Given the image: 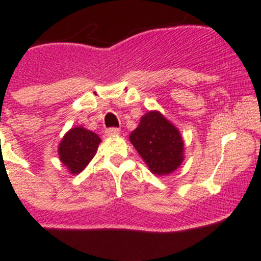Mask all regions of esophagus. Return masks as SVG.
I'll use <instances>...</instances> for the list:
<instances>
[{
  "instance_id": "1",
  "label": "esophagus",
  "mask_w": 261,
  "mask_h": 261,
  "mask_svg": "<svg viewBox=\"0 0 261 261\" xmlns=\"http://www.w3.org/2000/svg\"><path fill=\"white\" fill-rule=\"evenodd\" d=\"M118 134H120V130H118V128H116V127L107 128V130H106V135L107 136H116V135H118Z\"/></svg>"
}]
</instances>
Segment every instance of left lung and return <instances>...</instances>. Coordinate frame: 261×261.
I'll return each mask as SVG.
<instances>
[{"label":"left lung","instance_id":"8db88e82","mask_svg":"<svg viewBox=\"0 0 261 261\" xmlns=\"http://www.w3.org/2000/svg\"><path fill=\"white\" fill-rule=\"evenodd\" d=\"M130 141L150 172L159 177L177 170L184 160L180 131L159 111L141 116L139 126L130 134Z\"/></svg>","mask_w":261,"mask_h":261}]
</instances>
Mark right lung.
I'll return each mask as SVG.
<instances>
[{"instance_id": "1", "label": "right lung", "mask_w": 261, "mask_h": 261, "mask_svg": "<svg viewBox=\"0 0 261 261\" xmlns=\"http://www.w3.org/2000/svg\"><path fill=\"white\" fill-rule=\"evenodd\" d=\"M99 143L101 139L93 131L83 126L72 127L65 133L58 146L59 160L70 174H80L93 159Z\"/></svg>"}]
</instances>
